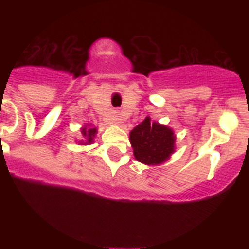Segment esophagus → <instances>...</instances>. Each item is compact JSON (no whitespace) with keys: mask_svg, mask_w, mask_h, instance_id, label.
<instances>
[{"mask_svg":"<svg viewBox=\"0 0 249 249\" xmlns=\"http://www.w3.org/2000/svg\"><path fill=\"white\" fill-rule=\"evenodd\" d=\"M113 122L117 123V124H120L122 122V117H121V114L118 112H116V114L113 116Z\"/></svg>","mask_w":249,"mask_h":249,"instance_id":"34e87169","label":"esophagus"}]
</instances>
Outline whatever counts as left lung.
Instances as JSON below:
<instances>
[{"label":"left lung","mask_w":249,"mask_h":249,"mask_svg":"<svg viewBox=\"0 0 249 249\" xmlns=\"http://www.w3.org/2000/svg\"><path fill=\"white\" fill-rule=\"evenodd\" d=\"M129 142L136 160L147 166L164 163L176 151L175 131L148 116L129 132Z\"/></svg>","instance_id":"obj_1"}]
</instances>
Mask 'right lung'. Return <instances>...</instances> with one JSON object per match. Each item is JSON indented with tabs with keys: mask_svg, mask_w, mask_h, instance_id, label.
I'll use <instances>...</instances> for the list:
<instances>
[{
	"mask_svg": "<svg viewBox=\"0 0 249 249\" xmlns=\"http://www.w3.org/2000/svg\"><path fill=\"white\" fill-rule=\"evenodd\" d=\"M81 135H82V140L78 141V144H81V146L92 144L94 137L97 135V127H94L91 123H86L85 126H82V128H81Z\"/></svg>",
	"mask_w": 249,
	"mask_h": 249,
	"instance_id": "add662e5",
	"label": "right lung"
}]
</instances>
